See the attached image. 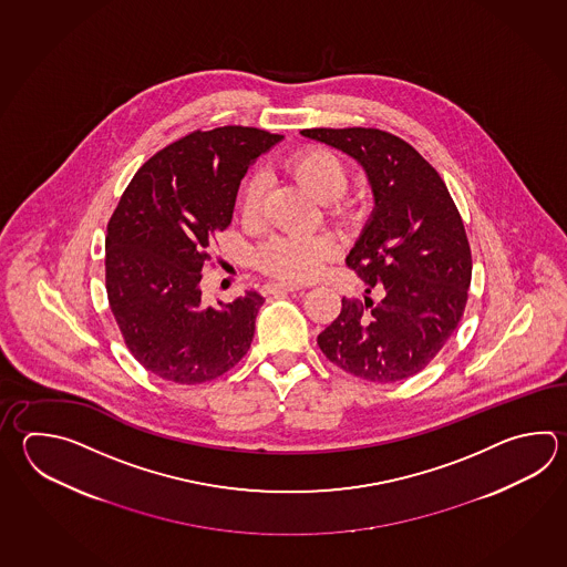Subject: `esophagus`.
<instances>
[{
    "label": "esophagus",
    "instance_id": "1",
    "mask_svg": "<svg viewBox=\"0 0 567 567\" xmlns=\"http://www.w3.org/2000/svg\"><path fill=\"white\" fill-rule=\"evenodd\" d=\"M301 289V285H290V282H272V285H266L265 292L266 295H275V292H280V290H285V292H295V290Z\"/></svg>",
    "mask_w": 567,
    "mask_h": 567
}]
</instances>
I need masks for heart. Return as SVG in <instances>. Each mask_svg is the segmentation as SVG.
<instances>
[{"label":"heart","mask_w":567,"mask_h":567,"mask_svg":"<svg viewBox=\"0 0 567 567\" xmlns=\"http://www.w3.org/2000/svg\"><path fill=\"white\" fill-rule=\"evenodd\" d=\"M290 172L301 182L312 196L321 202H331L346 194L349 185V172L346 163L333 151L323 147H311L301 151L290 159ZM265 182L260 175H250L240 192V209L246 218H255L262 204ZM331 212L343 216L346 204L333 202ZM337 252V244L331 236L321 234L312 238L302 236H272L256 250V266L270 277L302 282L317 277L327 260Z\"/></svg>","instance_id":"heart-1"}]
</instances>
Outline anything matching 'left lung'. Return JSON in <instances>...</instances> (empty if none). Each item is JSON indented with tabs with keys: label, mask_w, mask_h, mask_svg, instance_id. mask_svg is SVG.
Listing matches in <instances>:
<instances>
[{
	"label": "left lung",
	"mask_w": 567,
	"mask_h": 567,
	"mask_svg": "<svg viewBox=\"0 0 567 567\" xmlns=\"http://www.w3.org/2000/svg\"><path fill=\"white\" fill-rule=\"evenodd\" d=\"M365 169L375 208L347 266L380 301H341L317 337L337 368L375 383L424 370L461 323L473 258L463 218L439 172L410 143L380 128H305Z\"/></svg>",
	"instance_id": "8db88e82"
}]
</instances>
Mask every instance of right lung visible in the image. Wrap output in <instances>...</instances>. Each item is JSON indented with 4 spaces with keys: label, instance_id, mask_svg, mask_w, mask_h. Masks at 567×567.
Masks as SVG:
<instances>
[{
    "label": "right lung",
    "instance_id": "right-lung-1",
    "mask_svg": "<svg viewBox=\"0 0 567 567\" xmlns=\"http://www.w3.org/2000/svg\"><path fill=\"white\" fill-rule=\"evenodd\" d=\"M280 140L240 125L194 131L141 167L109 220L111 311L133 358L167 382L216 380L250 349L265 299L246 290L206 307L199 280L244 174Z\"/></svg>",
    "mask_w": 567,
    "mask_h": 567
}]
</instances>
